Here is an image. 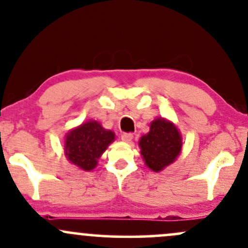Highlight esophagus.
<instances>
[{"mask_svg": "<svg viewBox=\"0 0 248 248\" xmlns=\"http://www.w3.org/2000/svg\"><path fill=\"white\" fill-rule=\"evenodd\" d=\"M121 139H122V141H124V142H130L133 140V134L132 133H124L121 135Z\"/></svg>", "mask_w": 248, "mask_h": 248, "instance_id": "1", "label": "esophagus"}]
</instances>
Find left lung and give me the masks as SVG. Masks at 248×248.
Returning <instances> with one entry per match:
<instances>
[{"label":"left lung","mask_w":248,"mask_h":248,"mask_svg":"<svg viewBox=\"0 0 248 248\" xmlns=\"http://www.w3.org/2000/svg\"><path fill=\"white\" fill-rule=\"evenodd\" d=\"M139 146L147 167L157 172L176 160L182 149V139L172 122L156 119L150 124L149 133L141 138Z\"/></svg>","instance_id":"8db88e82"}]
</instances>
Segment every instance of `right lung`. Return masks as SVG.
Listing matches in <instances>:
<instances>
[{
    "instance_id": "obj_1",
    "label": "right lung",
    "mask_w": 248,
    "mask_h": 248,
    "mask_svg": "<svg viewBox=\"0 0 248 248\" xmlns=\"http://www.w3.org/2000/svg\"><path fill=\"white\" fill-rule=\"evenodd\" d=\"M114 141V133L106 130L96 121H88L67 134L65 155L71 163L82 170L94 169L98 158Z\"/></svg>"
}]
</instances>
